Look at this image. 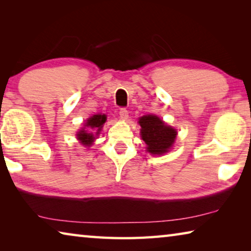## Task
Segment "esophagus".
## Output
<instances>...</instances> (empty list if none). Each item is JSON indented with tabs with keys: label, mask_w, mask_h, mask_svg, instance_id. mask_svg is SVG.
Masks as SVG:
<instances>
[{
	"label": "esophagus",
	"mask_w": 251,
	"mask_h": 251,
	"mask_svg": "<svg viewBox=\"0 0 251 251\" xmlns=\"http://www.w3.org/2000/svg\"><path fill=\"white\" fill-rule=\"evenodd\" d=\"M120 117L122 120H127L128 118V110L126 108H121L120 109Z\"/></svg>",
	"instance_id": "1"
}]
</instances>
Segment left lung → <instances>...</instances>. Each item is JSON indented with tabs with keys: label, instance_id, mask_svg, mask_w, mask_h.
<instances>
[{
	"label": "left lung",
	"instance_id": "left-lung-1",
	"mask_svg": "<svg viewBox=\"0 0 251 251\" xmlns=\"http://www.w3.org/2000/svg\"><path fill=\"white\" fill-rule=\"evenodd\" d=\"M141 135L147 145V151L152 155H161L168 151L176 139L177 131L167 126L155 115H146L139 118Z\"/></svg>",
	"mask_w": 251,
	"mask_h": 251
}]
</instances>
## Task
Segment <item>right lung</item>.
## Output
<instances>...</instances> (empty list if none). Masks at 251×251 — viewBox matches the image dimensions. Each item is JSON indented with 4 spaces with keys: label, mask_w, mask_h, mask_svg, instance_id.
Returning a JSON list of instances; mask_svg holds the SVG:
<instances>
[{
    "label": "right lung",
    "mask_w": 251,
    "mask_h": 251,
    "mask_svg": "<svg viewBox=\"0 0 251 251\" xmlns=\"http://www.w3.org/2000/svg\"><path fill=\"white\" fill-rule=\"evenodd\" d=\"M105 122H106V115H100V114L88 118L86 125L85 126H87L88 128H91V130L87 131L83 129L78 131L77 138L84 144V145L90 146L93 143V141L95 139V136L100 134V131Z\"/></svg>",
    "instance_id": "right-lung-1"
}]
</instances>
